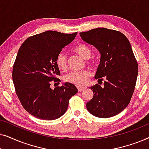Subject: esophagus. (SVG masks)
I'll list each match as a JSON object with an SVG mask.
<instances>
[{"mask_svg": "<svg viewBox=\"0 0 149 149\" xmlns=\"http://www.w3.org/2000/svg\"><path fill=\"white\" fill-rule=\"evenodd\" d=\"M77 89H78L79 91H81L83 90V89H85V87H81V86H77Z\"/></svg>", "mask_w": 149, "mask_h": 149, "instance_id": "34e87169", "label": "esophagus"}]
</instances>
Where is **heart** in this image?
I'll use <instances>...</instances> for the list:
<instances>
[{
	"instance_id": "heart-1",
	"label": "heart",
	"mask_w": 149,
	"mask_h": 149,
	"mask_svg": "<svg viewBox=\"0 0 149 149\" xmlns=\"http://www.w3.org/2000/svg\"><path fill=\"white\" fill-rule=\"evenodd\" d=\"M72 51L86 60V63L89 66H93L94 65V61L90 58L92 54V51L88 45L84 42H80L76 45L72 49ZM56 64L58 68L61 70L66 71L68 69V59L64 53L60 52L57 55ZM90 76V72L85 69V70H82L79 72L68 73L64 77V80L65 82L72 83L77 86H81L87 83Z\"/></svg>"
}]
</instances>
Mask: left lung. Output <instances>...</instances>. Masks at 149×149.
Wrapping results in <instances>:
<instances>
[{
  "mask_svg": "<svg viewBox=\"0 0 149 149\" xmlns=\"http://www.w3.org/2000/svg\"><path fill=\"white\" fill-rule=\"evenodd\" d=\"M80 36L100 53L95 79L99 83L105 79L103 87H90L94 93L87 109L97 117H113L127 107L135 89L138 66L131 45L121 32L105 28L80 32Z\"/></svg>",
  "mask_w": 149,
  "mask_h": 149,
  "instance_id": "1",
  "label": "left lung"
}]
</instances>
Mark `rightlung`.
<instances>
[{
  "mask_svg": "<svg viewBox=\"0 0 149 149\" xmlns=\"http://www.w3.org/2000/svg\"><path fill=\"white\" fill-rule=\"evenodd\" d=\"M77 34L48 30L28 38L19 49L12 72L15 93L24 109L38 119L51 121L62 117L69 100L78 91L70 83L54 89L50 87L52 81H60L56 77L60 75L57 55Z\"/></svg>",
  "mask_w": 149,
  "mask_h": 149,
  "instance_id": "add662e5",
  "label": "right lung"
}]
</instances>
